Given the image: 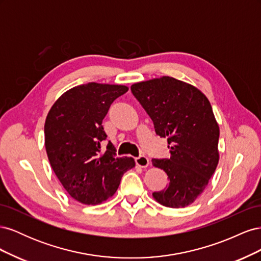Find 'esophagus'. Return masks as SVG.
I'll return each mask as SVG.
<instances>
[{"instance_id":"obj_1","label":"esophagus","mask_w":261,"mask_h":261,"mask_svg":"<svg viewBox=\"0 0 261 261\" xmlns=\"http://www.w3.org/2000/svg\"><path fill=\"white\" fill-rule=\"evenodd\" d=\"M135 162H136V164L138 165L139 168H147L148 165H149V159H148L147 156H145V155H140V156L136 158Z\"/></svg>"}]
</instances>
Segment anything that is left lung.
<instances>
[{
    "instance_id": "1",
    "label": "left lung",
    "mask_w": 261,
    "mask_h": 261,
    "mask_svg": "<svg viewBox=\"0 0 261 261\" xmlns=\"http://www.w3.org/2000/svg\"><path fill=\"white\" fill-rule=\"evenodd\" d=\"M130 89L171 152L169 159H152L170 179L153 198L164 207L185 208L202 194L219 163L220 129L210 102L197 87L170 76L133 84Z\"/></svg>"
}]
</instances>
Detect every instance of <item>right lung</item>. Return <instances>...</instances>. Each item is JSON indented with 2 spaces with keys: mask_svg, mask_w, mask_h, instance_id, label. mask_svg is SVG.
I'll return each mask as SVG.
<instances>
[{
  "mask_svg": "<svg viewBox=\"0 0 261 261\" xmlns=\"http://www.w3.org/2000/svg\"><path fill=\"white\" fill-rule=\"evenodd\" d=\"M127 86L88 83L67 90L54 102L44 123V145L51 167L68 195L84 204H98L117 191L133 158H117L102 121Z\"/></svg>",
  "mask_w": 261,
  "mask_h": 261,
  "instance_id": "right-lung-1",
  "label": "right lung"
}]
</instances>
